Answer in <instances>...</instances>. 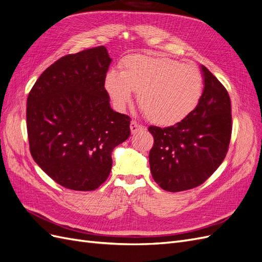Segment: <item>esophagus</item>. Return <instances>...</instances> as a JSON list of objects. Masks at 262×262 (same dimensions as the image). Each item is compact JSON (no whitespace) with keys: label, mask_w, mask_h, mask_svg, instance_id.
I'll return each mask as SVG.
<instances>
[{"label":"esophagus","mask_w":262,"mask_h":262,"mask_svg":"<svg viewBox=\"0 0 262 262\" xmlns=\"http://www.w3.org/2000/svg\"><path fill=\"white\" fill-rule=\"evenodd\" d=\"M130 129H131V133H132V134H136V133H138V132L143 131V130H144V126L139 124V123L136 122V121H131Z\"/></svg>","instance_id":"obj_1"}]
</instances>
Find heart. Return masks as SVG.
I'll list each match as a JSON object with an SVG mask.
<instances>
[{"mask_svg":"<svg viewBox=\"0 0 262 262\" xmlns=\"http://www.w3.org/2000/svg\"><path fill=\"white\" fill-rule=\"evenodd\" d=\"M121 72L110 70L105 89L118 109L138 102L150 122L163 126L184 121L199 105L203 77L193 64H185L165 55L133 54L121 62Z\"/></svg>","mask_w":262,"mask_h":262,"instance_id":"heart-1","label":"heart"}]
</instances>
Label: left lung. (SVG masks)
Returning <instances> with one entry per match:
<instances>
[{
    "mask_svg": "<svg viewBox=\"0 0 262 262\" xmlns=\"http://www.w3.org/2000/svg\"><path fill=\"white\" fill-rule=\"evenodd\" d=\"M199 105L184 121L168 128L150 125L149 150L153 179L166 191L179 192L200 186L226 156L232 133L231 99L225 87L204 66Z\"/></svg>",
    "mask_w": 262,
    "mask_h": 262,
    "instance_id": "8db88e82",
    "label": "left lung"
}]
</instances>
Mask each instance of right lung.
<instances>
[{
    "instance_id": "obj_1",
    "label": "right lung",
    "mask_w": 262,
    "mask_h": 262,
    "mask_svg": "<svg viewBox=\"0 0 262 262\" xmlns=\"http://www.w3.org/2000/svg\"><path fill=\"white\" fill-rule=\"evenodd\" d=\"M112 61L104 46L66 55L43 71L28 95L31 156L71 190L104 184L114 148L130 137V117L114 112L105 90Z\"/></svg>"
}]
</instances>
